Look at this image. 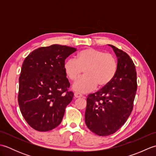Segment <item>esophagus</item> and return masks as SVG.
<instances>
[{
  "mask_svg": "<svg viewBox=\"0 0 156 156\" xmlns=\"http://www.w3.org/2000/svg\"><path fill=\"white\" fill-rule=\"evenodd\" d=\"M74 97L76 98H80V97H82V95L80 93H79V92H75Z\"/></svg>",
  "mask_w": 156,
  "mask_h": 156,
  "instance_id": "esophagus-1",
  "label": "esophagus"
}]
</instances>
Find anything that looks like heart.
Here are the masks:
<instances>
[{
    "mask_svg": "<svg viewBox=\"0 0 156 156\" xmlns=\"http://www.w3.org/2000/svg\"><path fill=\"white\" fill-rule=\"evenodd\" d=\"M117 61L111 54L93 48L81 50L76 59L69 58L64 62V70L68 79L75 81L84 69V76L73 84L74 90L80 93L90 92L104 87L113 80L117 71Z\"/></svg>",
    "mask_w": 156,
    "mask_h": 156,
    "instance_id": "b5f03b06",
    "label": "heart"
}]
</instances>
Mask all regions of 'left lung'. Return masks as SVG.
Here are the masks:
<instances>
[{
  "instance_id": "left-lung-1",
  "label": "left lung",
  "mask_w": 156,
  "mask_h": 156,
  "mask_svg": "<svg viewBox=\"0 0 156 156\" xmlns=\"http://www.w3.org/2000/svg\"><path fill=\"white\" fill-rule=\"evenodd\" d=\"M117 57V71L110 83L88 94L85 111L88 128L99 136L118 131L130 116L137 91V73L129 55L114 45H108Z\"/></svg>"
}]
</instances>
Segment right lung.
I'll return each mask as SVG.
<instances>
[{"instance_id":"add662e5","label":"right lung","mask_w":156,"mask_h":156,"mask_svg":"<svg viewBox=\"0 0 156 156\" xmlns=\"http://www.w3.org/2000/svg\"><path fill=\"white\" fill-rule=\"evenodd\" d=\"M76 51L66 45H51L30 53L19 76L18 102L23 117L39 131L60 124L74 93L64 70L65 59Z\"/></svg>"}]
</instances>
